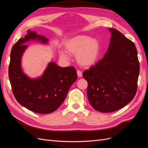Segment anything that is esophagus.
<instances>
[{
  "instance_id": "obj_1",
  "label": "esophagus",
  "mask_w": 148,
  "mask_h": 148,
  "mask_svg": "<svg viewBox=\"0 0 148 148\" xmlns=\"http://www.w3.org/2000/svg\"><path fill=\"white\" fill-rule=\"evenodd\" d=\"M77 75H78V77H79V78H81L82 77V72L80 70H77Z\"/></svg>"
}]
</instances>
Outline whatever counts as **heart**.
<instances>
[{"label": "heart", "mask_w": 148, "mask_h": 148, "mask_svg": "<svg viewBox=\"0 0 148 148\" xmlns=\"http://www.w3.org/2000/svg\"><path fill=\"white\" fill-rule=\"evenodd\" d=\"M66 52L76 56L77 62L83 67H89L95 64L99 56L100 44L96 38H90L86 35H78L70 38L65 44ZM60 56L65 59L68 55L60 52Z\"/></svg>", "instance_id": "b5f03b06"}]
</instances>
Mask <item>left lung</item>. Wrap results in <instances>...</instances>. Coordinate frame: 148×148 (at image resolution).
Here are the masks:
<instances>
[{"label": "left lung", "instance_id": "8db88e82", "mask_svg": "<svg viewBox=\"0 0 148 148\" xmlns=\"http://www.w3.org/2000/svg\"><path fill=\"white\" fill-rule=\"evenodd\" d=\"M109 30L108 51L102 59L83 73L88 82L89 103L104 113L122 109L133 100L140 73L135 44L116 29Z\"/></svg>", "mask_w": 148, "mask_h": 148}]
</instances>
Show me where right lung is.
Wrapping results in <instances>:
<instances>
[{"label": "right lung", "instance_id": "obj_1", "mask_svg": "<svg viewBox=\"0 0 148 148\" xmlns=\"http://www.w3.org/2000/svg\"><path fill=\"white\" fill-rule=\"evenodd\" d=\"M38 39L43 42L47 39L34 31L20 38L13 45L8 66V77L15 99L28 109L38 114H49L57 109L63 103L70 86L77 79L74 66L60 67L54 62L48 65L41 78L31 79L21 69V57L30 39Z\"/></svg>", "mask_w": 148, "mask_h": 148}]
</instances>
